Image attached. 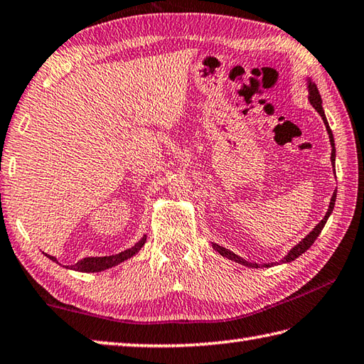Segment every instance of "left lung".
<instances>
[{
  "label": "left lung",
  "instance_id": "8db88e82",
  "mask_svg": "<svg viewBox=\"0 0 364 364\" xmlns=\"http://www.w3.org/2000/svg\"><path fill=\"white\" fill-rule=\"evenodd\" d=\"M307 80V90H309V102L312 105V107L315 109V111H317L318 114H320V117H321V120H323V123H325V127H326V132H328V138H330V144H331V164H333V169H334V163H336V147H334V138H333V132H331V128H330V125H328V120H326V115H325V111H323V106H321V97H320V93H318V88H317V85L314 84V82L311 80V77H307L306 79ZM336 193H338V190L334 191L333 193V196H331V201H330V205H328V210H326V214H325V217L321 218V222L315 226V228L309 232V235H307L303 241H299L296 245L293 247V249H290L289 250V253H287V255L280 259V263H291L293 259H296L299 255H303V253L309 249V247L315 242V239L318 237V235L321 232V230H323V226H325V223H326V220H328V217L331 215V212H333V209H334V203H336ZM212 249L214 250H217L218 253H220L222 257H225V258H228V259H232V262H236V263H239V264H244V266H249V267H259V264L258 263H253V262H247V259H244L242 257H239V255H236V253H232L231 250H228V249H225V247H222V245H218V244H215V242H212ZM272 264H277V263H263L262 264V267H269V266H272Z\"/></svg>",
  "mask_w": 364,
  "mask_h": 364
}]
</instances>
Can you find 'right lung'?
<instances>
[{
	"instance_id": "obj_1",
	"label": "right lung",
	"mask_w": 364,
	"mask_h": 364,
	"mask_svg": "<svg viewBox=\"0 0 364 364\" xmlns=\"http://www.w3.org/2000/svg\"><path fill=\"white\" fill-rule=\"evenodd\" d=\"M146 241H147V235H144L133 247H129V249L123 250L120 253H115V255H109V257H87V258H82L80 262H77L75 264L63 266V267H66V269L79 271V272H101V271H106V269H109V267L117 266V264L125 262V259L134 257L136 253H138L142 249V245L146 244ZM46 257L50 258L52 262L58 263L57 258H55V257H52V255H46Z\"/></svg>"
}]
</instances>
